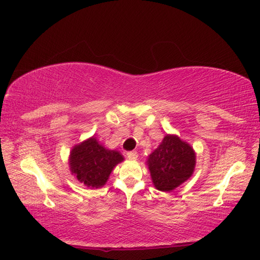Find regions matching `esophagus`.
<instances>
[{"label": "esophagus", "mask_w": 260, "mask_h": 260, "mask_svg": "<svg viewBox=\"0 0 260 260\" xmlns=\"http://www.w3.org/2000/svg\"><path fill=\"white\" fill-rule=\"evenodd\" d=\"M127 157L132 159V161H134V159L139 157V154H137L136 151H129V152H127Z\"/></svg>", "instance_id": "obj_1"}]
</instances>
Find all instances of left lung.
Listing matches in <instances>:
<instances>
[{
	"label": "left lung",
	"instance_id": "1",
	"mask_svg": "<svg viewBox=\"0 0 260 260\" xmlns=\"http://www.w3.org/2000/svg\"><path fill=\"white\" fill-rule=\"evenodd\" d=\"M154 186L170 192L191 178L196 168V153L176 135H167L147 158Z\"/></svg>",
	"mask_w": 260,
	"mask_h": 260
}]
</instances>
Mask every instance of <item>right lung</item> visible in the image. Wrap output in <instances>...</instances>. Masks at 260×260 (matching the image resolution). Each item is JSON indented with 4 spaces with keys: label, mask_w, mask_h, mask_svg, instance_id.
I'll return each instance as SVG.
<instances>
[{
    "label": "right lung",
    "mask_w": 260,
    "mask_h": 260,
    "mask_svg": "<svg viewBox=\"0 0 260 260\" xmlns=\"http://www.w3.org/2000/svg\"><path fill=\"white\" fill-rule=\"evenodd\" d=\"M124 157L117 151L107 150L96 137H90L80 144L75 145L70 152V172L79 182L88 187H102L106 183L109 174Z\"/></svg>",
    "instance_id": "add662e5"
}]
</instances>
